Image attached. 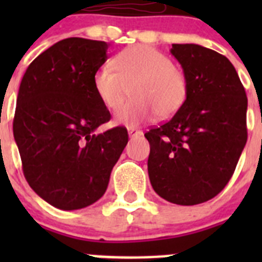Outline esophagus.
<instances>
[{
    "label": "esophagus",
    "instance_id": "34e87169",
    "mask_svg": "<svg viewBox=\"0 0 262 262\" xmlns=\"http://www.w3.org/2000/svg\"><path fill=\"white\" fill-rule=\"evenodd\" d=\"M127 131H128V136L131 139L142 135V131H140V129H138V128H135V127H128V129H127Z\"/></svg>",
    "mask_w": 262,
    "mask_h": 262
}]
</instances>
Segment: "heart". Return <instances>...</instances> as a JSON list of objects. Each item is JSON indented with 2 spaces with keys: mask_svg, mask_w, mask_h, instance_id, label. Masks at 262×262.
Instances as JSON below:
<instances>
[{
  "mask_svg": "<svg viewBox=\"0 0 262 262\" xmlns=\"http://www.w3.org/2000/svg\"><path fill=\"white\" fill-rule=\"evenodd\" d=\"M97 97L108 110H117L133 90V101L115 114L120 126L135 127L151 119L176 114L187 98L185 72L172 59L151 46L139 45L119 52L113 66L105 64L94 73Z\"/></svg>",
  "mask_w": 262,
  "mask_h": 262,
  "instance_id": "1",
  "label": "heart"
}]
</instances>
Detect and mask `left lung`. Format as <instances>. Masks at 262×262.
Masks as SVG:
<instances>
[{
	"label": "left lung",
	"mask_w": 262,
	"mask_h": 262,
	"mask_svg": "<svg viewBox=\"0 0 262 262\" xmlns=\"http://www.w3.org/2000/svg\"><path fill=\"white\" fill-rule=\"evenodd\" d=\"M187 78V98L168 122L144 134L148 174L168 202L203 203L232 177L247 143L248 99L235 67L200 45H172Z\"/></svg>",
	"instance_id": "8db88e82"
}]
</instances>
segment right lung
<instances>
[{
    "label": "right lung",
    "mask_w": 262,
    "mask_h": 262,
    "mask_svg": "<svg viewBox=\"0 0 262 262\" xmlns=\"http://www.w3.org/2000/svg\"><path fill=\"white\" fill-rule=\"evenodd\" d=\"M107 48L106 41L62 39L41 52L20 81L13 133L23 174L60 210L97 202L128 142L124 127L96 133L111 118L93 86Z\"/></svg>",
    "instance_id": "right-lung-1"
}]
</instances>
